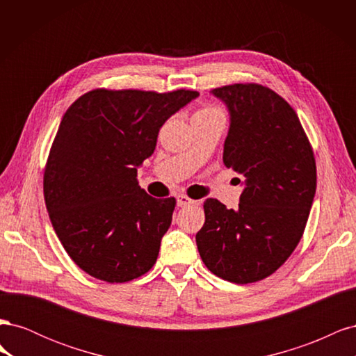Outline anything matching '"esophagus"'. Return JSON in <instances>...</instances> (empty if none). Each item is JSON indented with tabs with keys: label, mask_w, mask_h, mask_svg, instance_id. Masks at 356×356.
Here are the masks:
<instances>
[{
	"label": "esophagus",
	"mask_w": 356,
	"mask_h": 356,
	"mask_svg": "<svg viewBox=\"0 0 356 356\" xmlns=\"http://www.w3.org/2000/svg\"><path fill=\"white\" fill-rule=\"evenodd\" d=\"M195 203V200L193 199H190L188 196H186V195H179V196H177V207H179V208H182V207H188V204H193Z\"/></svg>",
	"instance_id": "obj_1"
}]
</instances>
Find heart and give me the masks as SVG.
I'll return each mask as SVG.
<instances>
[{"mask_svg":"<svg viewBox=\"0 0 356 356\" xmlns=\"http://www.w3.org/2000/svg\"><path fill=\"white\" fill-rule=\"evenodd\" d=\"M217 111H220L218 108H215V106H203L202 110H199L197 113H196V115H203V114H211V113H217Z\"/></svg>","mask_w":356,"mask_h":356,"instance_id":"obj_1","label":"heart"}]
</instances>
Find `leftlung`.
Instances as JSON below:
<instances>
[{
    "label": "left lung",
    "instance_id": "obj_1",
    "mask_svg": "<svg viewBox=\"0 0 356 356\" xmlns=\"http://www.w3.org/2000/svg\"><path fill=\"white\" fill-rule=\"evenodd\" d=\"M212 95L230 114L222 161L245 181L236 211L217 199L203 203L196 243L213 275L251 284L275 273L303 236L316 191L315 157L293 106L273 90L246 83Z\"/></svg>",
    "mask_w": 356,
    "mask_h": 356
}]
</instances>
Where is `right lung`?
<instances>
[{
    "label": "right lung",
    "mask_w": 356,
    "mask_h": 356,
    "mask_svg": "<svg viewBox=\"0 0 356 356\" xmlns=\"http://www.w3.org/2000/svg\"><path fill=\"white\" fill-rule=\"evenodd\" d=\"M197 96L95 89L63 114L44 170V200L60 243L88 275L122 284L154 266L175 199L147 195L138 168L154 153L163 123Z\"/></svg>",
    "instance_id": "1"
}]
</instances>
